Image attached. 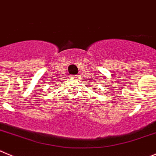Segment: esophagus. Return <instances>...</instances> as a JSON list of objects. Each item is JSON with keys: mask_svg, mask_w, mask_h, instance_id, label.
Wrapping results in <instances>:
<instances>
[{"mask_svg": "<svg viewBox=\"0 0 156 156\" xmlns=\"http://www.w3.org/2000/svg\"><path fill=\"white\" fill-rule=\"evenodd\" d=\"M73 78H81V75H73Z\"/></svg>", "mask_w": 156, "mask_h": 156, "instance_id": "34e87169", "label": "esophagus"}]
</instances>
